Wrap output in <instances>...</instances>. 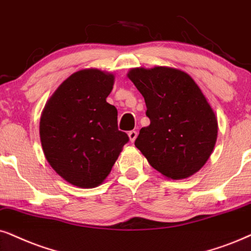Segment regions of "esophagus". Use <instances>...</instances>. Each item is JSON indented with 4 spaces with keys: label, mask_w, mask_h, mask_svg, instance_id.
<instances>
[{
    "label": "esophagus",
    "mask_w": 251,
    "mask_h": 251,
    "mask_svg": "<svg viewBox=\"0 0 251 251\" xmlns=\"http://www.w3.org/2000/svg\"><path fill=\"white\" fill-rule=\"evenodd\" d=\"M136 135H138V132H136V131H129L128 132V136H129V140H131V142H134V140L136 139Z\"/></svg>",
    "instance_id": "esophagus-1"
}]
</instances>
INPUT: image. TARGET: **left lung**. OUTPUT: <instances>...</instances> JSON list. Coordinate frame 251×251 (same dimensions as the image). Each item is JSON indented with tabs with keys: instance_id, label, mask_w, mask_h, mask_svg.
Returning a JSON list of instances; mask_svg holds the SVG:
<instances>
[{
	"instance_id": "8db88e82",
	"label": "left lung",
	"mask_w": 251,
	"mask_h": 251,
	"mask_svg": "<svg viewBox=\"0 0 251 251\" xmlns=\"http://www.w3.org/2000/svg\"><path fill=\"white\" fill-rule=\"evenodd\" d=\"M128 77L144 96L151 120L135 147L168 178L193 175L208 160L218 135L217 118L201 90L174 68H134Z\"/></svg>"
}]
</instances>
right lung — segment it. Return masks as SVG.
<instances>
[{
    "instance_id": "obj_1",
    "label": "right lung",
    "mask_w": 251,
    "mask_h": 251,
    "mask_svg": "<svg viewBox=\"0 0 251 251\" xmlns=\"http://www.w3.org/2000/svg\"><path fill=\"white\" fill-rule=\"evenodd\" d=\"M115 76L98 69L76 72L50 98L40 119L44 154L63 179L95 188L105 179L128 135L106 102Z\"/></svg>"
}]
</instances>
